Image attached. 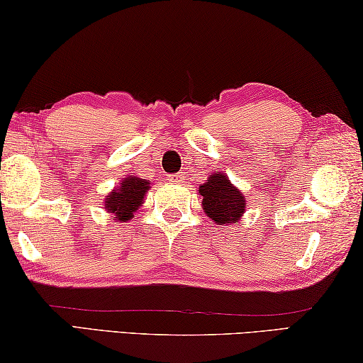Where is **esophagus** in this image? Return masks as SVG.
<instances>
[{"label":"esophagus","instance_id":"obj_1","mask_svg":"<svg viewBox=\"0 0 363 363\" xmlns=\"http://www.w3.org/2000/svg\"><path fill=\"white\" fill-rule=\"evenodd\" d=\"M168 179H169V182H173V184H179V182L184 181L182 174H169Z\"/></svg>","mask_w":363,"mask_h":363}]
</instances>
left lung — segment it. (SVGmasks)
I'll return each mask as SVG.
<instances>
[{"mask_svg": "<svg viewBox=\"0 0 363 363\" xmlns=\"http://www.w3.org/2000/svg\"><path fill=\"white\" fill-rule=\"evenodd\" d=\"M201 208L206 216L219 225L237 224L247 208L243 194L229 181L224 173L208 176L205 184H200Z\"/></svg>", "mask_w": 363, "mask_h": 363, "instance_id": "obj_1", "label": "left lung"}]
</instances>
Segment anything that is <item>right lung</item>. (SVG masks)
<instances>
[{
  "label": "right lung",
  "mask_w": 363,
  "mask_h": 363,
  "mask_svg": "<svg viewBox=\"0 0 363 363\" xmlns=\"http://www.w3.org/2000/svg\"><path fill=\"white\" fill-rule=\"evenodd\" d=\"M150 182L140 177L126 176L123 177L118 189H113L107 195L104 206L108 213L115 214L116 220L126 223L128 219L134 216L140 206L144 203V195L149 192Z\"/></svg>",
  "instance_id": "add662e5"
}]
</instances>
